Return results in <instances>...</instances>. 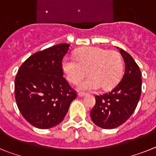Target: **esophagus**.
I'll return each mask as SVG.
<instances>
[{
    "instance_id": "1",
    "label": "esophagus",
    "mask_w": 156,
    "mask_h": 156,
    "mask_svg": "<svg viewBox=\"0 0 156 156\" xmlns=\"http://www.w3.org/2000/svg\"><path fill=\"white\" fill-rule=\"evenodd\" d=\"M78 96L79 97H84V96H86V93H82V92H79V93H78Z\"/></svg>"
}]
</instances>
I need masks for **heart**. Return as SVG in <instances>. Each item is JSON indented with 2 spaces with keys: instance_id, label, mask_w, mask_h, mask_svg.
<instances>
[{
  "instance_id": "1",
  "label": "heart",
  "mask_w": 156,
  "mask_h": 156,
  "mask_svg": "<svg viewBox=\"0 0 156 156\" xmlns=\"http://www.w3.org/2000/svg\"><path fill=\"white\" fill-rule=\"evenodd\" d=\"M75 60L64 58L62 67L67 80L77 83L87 75L89 78L78 84L82 91H95L100 88L111 89L119 82L122 74V59L115 50L87 47L75 53Z\"/></svg>"
}]
</instances>
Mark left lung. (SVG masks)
Instances as JSON below:
<instances>
[{"mask_svg": "<svg viewBox=\"0 0 156 156\" xmlns=\"http://www.w3.org/2000/svg\"><path fill=\"white\" fill-rule=\"evenodd\" d=\"M119 52L125 62V71L117 86L108 93L96 96L90 112L94 124L103 129H115L125 122L134 112L141 94V72L128 52Z\"/></svg>", "mask_w": 156, "mask_h": 156, "instance_id": "8db88e82", "label": "left lung"}]
</instances>
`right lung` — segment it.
<instances>
[{
  "mask_svg": "<svg viewBox=\"0 0 156 156\" xmlns=\"http://www.w3.org/2000/svg\"><path fill=\"white\" fill-rule=\"evenodd\" d=\"M69 47L59 44L31 55L16 74V104L24 119L36 128L59 124L77 97L63 76L62 61Z\"/></svg>",
  "mask_w": 156,
  "mask_h": 156,
  "instance_id": "obj_1",
  "label": "right lung"
}]
</instances>
